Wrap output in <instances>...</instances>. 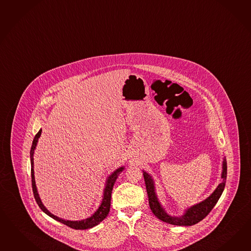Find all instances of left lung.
<instances>
[{
  "label": "left lung",
  "instance_id": "8db88e82",
  "mask_svg": "<svg viewBox=\"0 0 251 251\" xmlns=\"http://www.w3.org/2000/svg\"><path fill=\"white\" fill-rule=\"evenodd\" d=\"M226 160L224 159L223 162V173H222V183H220L217 186V189L211 195L210 197L207 199H205L203 202L200 203H197L196 205L192 206L186 213L183 215V217H170L167 215V213L163 210L162 206L158 202V199L155 196L154 192V186H153V182L151 178L146 172H143V177L145 181V185H146V190L147 194L149 197L150 208L153 215L160 220L163 222L175 225V226H193L196 224L200 222L203 220L204 217H206L211 210L214 208V206L217 203L218 199L221 197L223 193L225 184H226Z\"/></svg>",
  "mask_w": 251,
  "mask_h": 251
}]
</instances>
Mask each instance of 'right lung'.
Returning a JSON list of instances; mask_svg holds the SVG:
<instances>
[{
  "instance_id": "1",
  "label": "right lung",
  "mask_w": 251,
  "mask_h": 251,
  "mask_svg": "<svg viewBox=\"0 0 251 251\" xmlns=\"http://www.w3.org/2000/svg\"><path fill=\"white\" fill-rule=\"evenodd\" d=\"M41 131L42 129H40L36 135L34 136V141H33V144H32V147H31V151H30V158H31V177H32V188H33V193H34V199L36 201L37 204L39 205L42 211H44L47 215H48L49 217L54 218V220L60 222V223L64 224V225H67L69 227L73 228V229H88V228H91L93 226H97L98 224L100 223L102 220L104 218H106V217L108 216V212L110 209V198H111V192H112V188H113V185L115 183L116 179L118 178V176H120V174L122 173L123 167H121L118 170H116L115 172L108 177V181H107V184H106V187L104 189V195H103V199H102V203L100 206V208L98 210L96 211L95 214L89 218L87 219H84L81 221H68V220H64L62 218L59 217H55L54 215H52L49 211L44 206V204L41 202L40 198L38 197V194H37V190L35 187V182H34V159H33V155H34V151L35 149V146H36V143L37 141L39 139V137L41 135Z\"/></svg>"
}]
</instances>
